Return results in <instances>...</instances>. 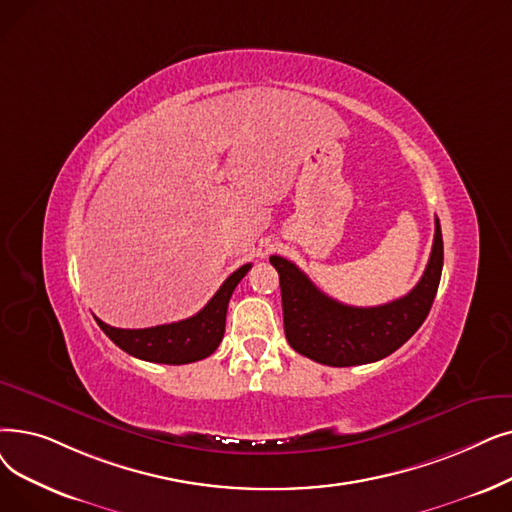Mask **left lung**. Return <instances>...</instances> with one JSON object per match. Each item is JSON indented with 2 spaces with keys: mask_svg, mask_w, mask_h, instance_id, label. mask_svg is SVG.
Here are the masks:
<instances>
[{
  "mask_svg": "<svg viewBox=\"0 0 512 512\" xmlns=\"http://www.w3.org/2000/svg\"><path fill=\"white\" fill-rule=\"evenodd\" d=\"M280 276L284 335L305 358L326 366H360L387 358L429 316L443 268V238L435 219L427 270L408 295L376 307L343 305L324 295L293 261L272 255Z\"/></svg>",
  "mask_w": 512,
  "mask_h": 512,
  "instance_id": "1",
  "label": "left lung"
}]
</instances>
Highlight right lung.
I'll list each match as a JSON object with an SVG mask.
<instances>
[{
	"instance_id": "right-lung-1",
	"label": "right lung",
	"mask_w": 512,
	"mask_h": 512,
	"mask_svg": "<svg viewBox=\"0 0 512 512\" xmlns=\"http://www.w3.org/2000/svg\"><path fill=\"white\" fill-rule=\"evenodd\" d=\"M251 263L226 278L211 301L196 316L152 328H115L96 318L104 335L125 353L154 364H190L211 355L226 332L228 303L238 282L247 276Z\"/></svg>"
}]
</instances>
